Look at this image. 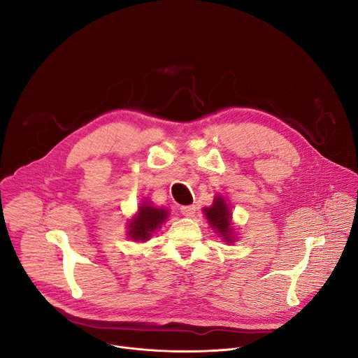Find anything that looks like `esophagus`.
I'll return each mask as SVG.
<instances>
[{"label": "esophagus", "instance_id": "esophagus-1", "mask_svg": "<svg viewBox=\"0 0 358 358\" xmlns=\"http://www.w3.org/2000/svg\"><path fill=\"white\" fill-rule=\"evenodd\" d=\"M195 211H196V207L195 206H182L180 208V213L184 215V217H194L195 215Z\"/></svg>", "mask_w": 358, "mask_h": 358}]
</instances>
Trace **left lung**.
<instances>
[{
	"mask_svg": "<svg viewBox=\"0 0 358 358\" xmlns=\"http://www.w3.org/2000/svg\"><path fill=\"white\" fill-rule=\"evenodd\" d=\"M203 214L208 220V224L211 228L215 229V232L224 238L225 242L232 243L234 239V228L231 225V211L228 203L222 196H215L214 203L208 208H203Z\"/></svg>",
	"mask_w": 358,
	"mask_h": 358,
	"instance_id": "1",
	"label": "left lung"
}]
</instances>
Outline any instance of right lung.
Wrapping results in <instances>:
<instances>
[{
  "label": "right lung",
  "instance_id": "1",
  "mask_svg": "<svg viewBox=\"0 0 358 358\" xmlns=\"http://www.w3.org/2000/svg\"><path fill=\"white\" fill-rule=\"evenodd\" d=\"M169 211L164 208H156L151 202L144 201L138 207L137 214L129 221V236L133 241L145 242L151 234L160 228V225L167 220Z\"/></svg>",
  "mask_w": 358,
  "mask_h": 358
}]
</instances>
